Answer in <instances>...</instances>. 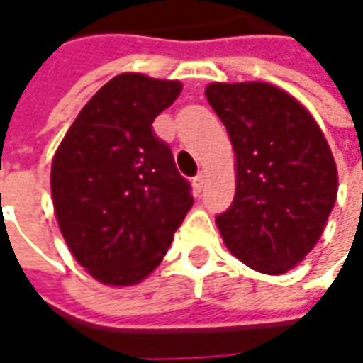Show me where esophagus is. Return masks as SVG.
Here are the masks:
<instances>
[{
    "mask_svg": "<svg viewBox=\"0 0 363 363\" xmlns=\"http://www.w3.org/2000/svg\"><path fill=\"white\" fill-rule=\"evenodd\" d=\"M204 182H206V174H204V172H201V174H196V177L192 179V186H194V191L201 192L202 186H204Z\"/></svg>",
    "mask_w": 363,
    "mask_h": 363,
    "instance_id": "esophagus-1",
    "label": "esophagus"
}]
</instances>
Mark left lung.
I'll use <instances>...</instances> for the list:
<instances>
[{
    "label": "left lung",
    "mask_w": 363,
    "mask_h": 363,
    "mask_svg": "<svg viewBox=\"0 0 363 363\" xmlns=\"http://www.w3.org/2000/svg\"><path fill=\"white\" fill-rule=\"evenodd\" d=\"M206 99L236 155V192L216 216L230 252L262 274H284L320 240L337 194L324 133L270 83H211Z\"/></svg>",
    "instance_id": "left-lung-1"
}]
</instances>
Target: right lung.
Segmentation results:
<instances>
[{"instance_id": "obj_1", "label": "right lung", "mask_w": 363, "mask_h": 363, "mask_svg": "<svg viewBox=\"0 0 363 363\" xmlns=\"http://www.w3.org/2000/svg\"><path fill=\"white\" fill-rule=\"evenodd\" d=\"M179 81L121 73L69 127L51 164L61 234L79 264L109 286L139 284L161 264L191 211V184L152 121Z\"/></svg>"}]
</instances>
